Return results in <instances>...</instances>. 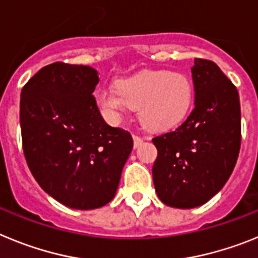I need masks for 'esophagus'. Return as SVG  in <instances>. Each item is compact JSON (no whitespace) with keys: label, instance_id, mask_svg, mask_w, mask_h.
<instances>
[{"label":"esophagus","instance_id":"1","mask_svg":"<svg viewBox=\"0 0 258 258\" xmlns=\"http://www.w3.org/2000/svg\"><path fill=\"white\" fill-rule=\"evenodd\" d=\"M133 141H134V149H137V147H140L141 143L143 142V138L142 137L133 134Z\"/></svg>","mask_w":258,"mask_h":258}]
</instances>
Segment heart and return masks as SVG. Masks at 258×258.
Listing matches in <instances>:
<instances>
[{"instance_id": "1", "label": "heart", "mask_w": 258, "mask_h": 258, "mask_svg": "<svg viewBox=\"0 0 258 258\" xmlns=\"http://www.w3.org/2000/svg\"><path fill=\"white\" fill-rule=\"evenodd\" d=\"M194 84L183 72L147 70L118 80L115 92L98 89L95 103L111 120H117L125 109H138V117L151 131L169 129L190 112L194 102Z\"/></svg>"}]
</instances>
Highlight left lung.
Masks as SVG:
<instances>
[{"label":"left lung","mask_w":258,"mask_h":258,"mask_svg":"<svg viewBox=\"0 0 258 258\" xmlns=\"http://www.w3.org/2000/svg\"><path fill=\"white\" fill-rule=\"evenodd\" d=\"M195 107L177 129L155 137L152 178L157 197L173 208L206 204L225 186L240 150V102L216 63L197 58L191 68Z\"/></svg>","instance_id":"obj_1"}]
</instances>
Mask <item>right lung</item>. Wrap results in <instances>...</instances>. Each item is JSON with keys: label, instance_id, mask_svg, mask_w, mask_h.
I'll return each instance as SVG.
<instances>
[{"label": "right lung", "instance_id": "add662e5", "mask_svg": "<svg viewBox=\"0 0 258 258\" xmlns=\"http://www.w3.org/2000/svg\"><path fill=\"white\" fill-rule=\"evenodd\" d=\"M89 66L56 61L22 89L20 127L29 170L50 197L74 209H95L115 197L133 149L131 133L109 126L93 95Z\"/></svg>", "mask_w": 258, "mask_h": 258}]
</instances>
